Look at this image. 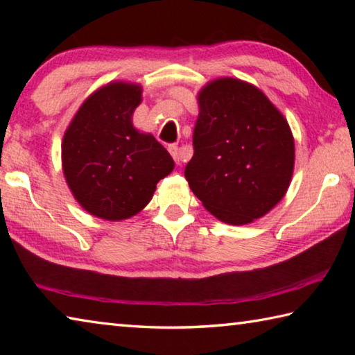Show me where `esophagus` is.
<instances>
[{
  "mask_svg": "<svg viewBox=\"0 0 355 355\" xmlns=\"http://www.w3.org/2000/svg\"><path fill=\"white\" fill-rule=\"evenodd\" d=\"M169 153L172 155V158L175 159V163L180 166L183 163V161H186V159H183V156H182V153H180V148L177 147V146H171L169 147Z\"/></svg>",
  "mask_w": 355,
  "mask_h": 355,
  "instance_id": "obj_1",
  "label": "esophagus"
}]
</instances>
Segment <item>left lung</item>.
<instances>
[{
	"mask_svg": "<svg viewBox=\"0 0 355 355\" xmlns=\"http://www.w3.org/2000/svg\"><path fill=\"white\" fill-rule=\"evenodd\" d=\"M194 156L184 177L214 218L245 225L284 199L294 171V137L254 84L216 78L197 94Z\"/></svg>",
	"mask_w": 355,
	"mask_h": 355,
	"instance_id": "left-lung-1",
	"label": "left lung"
}]
</instances>
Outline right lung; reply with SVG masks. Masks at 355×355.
<instances>
[{
    "label": "right lung",
    "instance_id": "obj_1",
    "mask_svg": "<svg viewBox=\"0 0 355 355\" xmlns=\"http://www.w3.org/2000/svg\"><path fill=\"white\" fill-rule=\"evenodd\" d=\"M141 101V84L107 83L84 100L64 133L65 182L75 200L95 218H133L175 166L152 135L135 128L133 112Z\"/></svg>",
    "mask_w": 355,
    "mask_h": 355
}]
</instances>
